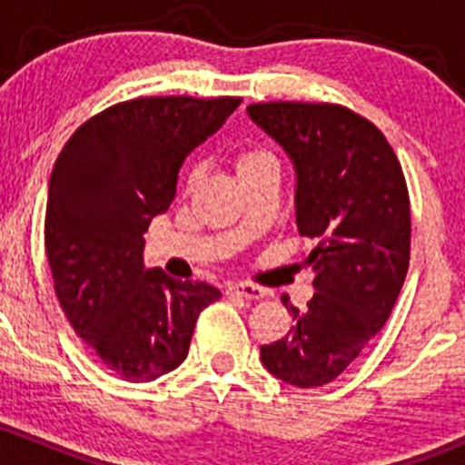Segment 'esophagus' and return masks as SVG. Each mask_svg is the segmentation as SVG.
Returning <instances> with one entry per match:
<instances>
[{
  "mask_svg": "<svg viewBox=\"0 0 465 465\" xmlns=\"http://www.w3.org/2000/svg\"><path fill=\"white\" fill-rule=\"evenodd\" d=\"M229 292H236L245 299H262L267 297V290L261 288V285L250 283V281H238V283L229 285Z\"/></svg>",
  "mask_w": 465,
  "mask_h": 465,
  "instance_id": "1",
  "label": "esophagus"
}]
</instances>
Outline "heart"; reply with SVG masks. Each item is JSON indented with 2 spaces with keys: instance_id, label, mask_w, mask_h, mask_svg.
<instances>
[{
  "instance_id": "b5f03b06",
  "label": "heart",
  "mask_w": 465,
  "mask_h": 465,
  "mask_svg": "<svg viewBox=\"0 0 465 465\" xmlns=\"http://www.w3.org/2000/svg\"><path fill=\"white\" fill-rule=\"evenodd\" d=\"M272 154L262 148H245L236 154V171L242 173L252 166H259L262 162H272ZM198 168H191L189 177H186V186H193L195 180H198Z\"/></svg>"
}]
</instances>
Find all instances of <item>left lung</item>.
Listing matches in <instances>:
<instances>
[{"label": "left lung", "mask_w": 465, "mask_h": 465, "mask_svg": "<svg viewBox=\"0 0 465 465\" xmlns=\"http://www.w3.org/2000/svg\"><path fill=\"white\" fill-rule=\"evenodd\" d=\"M259 128L297 173V227L317 238L306 256L317 292L294 326L261 346L267 371L294 387L332 382L384 326L410 267L411 213L401 162L364 116L332 103H252Z\"/></svg>", "instance_id": "left-lung-1"}]
</instances>
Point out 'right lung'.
Here are the masks:
<instances>
[{"mask_svg": "<svg viewBox=\"0 0 465 465\" xmlns=\"http://www.w3.org/2000/svg\"><path fill=\"white\" fill-rule=\"evenodd\" d=\"M241 98L142 96L87 119L49 180L45 250L74 331L116 376L148 382L180 367L218 288L145 270L143 233L175 198L184 159Z\"/></svg>", "mask_w": 465, "mask_h": 465, "instance_id": "add662e5", "label": "right lung"}]
</instances>
